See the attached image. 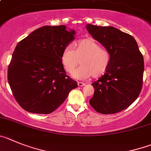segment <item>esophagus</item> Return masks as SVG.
Masks as SVG:
<instances>
[{"label":"esophagus","mask_w":151,"mask_h":151,"mask_svg":"<svg viewBox=\"0 0 151 151\" xmlns=\"http://www.w3.org/2000/svg\"><path fill=\"white\" fill-rule=\"evenodd\" d=\"M85 84L84 82H81V81H78V87H83L85 86Z\"/></svg>","instance_id":"obj_1"}]
</instances>
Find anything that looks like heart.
<instances>
[{"label":"heart","mask_w":151,"mask_h":151,"mask_svg":"<svg viewBox=\"0 0 151 151\" xmlns=\"http://www.w3.org/2000/svg\"><path fill=\"white\" fill-rule=\"evenodd\" d=\"M76 79H86L92 76L94 78L106 73L111 61V55L106 48L92 38H87L74 44V48L66 47L60 55V62L66 73H72Z\"/></svg>","instance_id":"1"}]
</instances>
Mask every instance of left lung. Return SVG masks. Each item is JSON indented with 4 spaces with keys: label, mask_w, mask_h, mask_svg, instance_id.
Returning <instances> with one entry per match:
<instances>
[{
    "label": "left lung",
    "mask_w": 151,
    "mask_h": 151,
    "mask_svg": "<svg viewBox=\"0 0 151 151\" xmlns=\"http://www.w3.org/2000/svg\"><path fill=\"white\" fill-rule=\"evenodd\" d=\"M88 33L109 52L111 61L104 75L92 84L90 105L97 112L114 114L129 107L142 87L144 58L135 39L112 26L87 24Z\"/></svg>",
    "instance_id": "left-lung-1"
}]
</instances>
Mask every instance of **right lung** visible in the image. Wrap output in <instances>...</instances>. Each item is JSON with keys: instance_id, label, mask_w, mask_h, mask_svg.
<instances>
[{"instance_id": "1", "label": "right lung", "mask_w": 151, "mask_h": 151, "mask_svg": "<svg viewBox=\"0 0 151 151\" xmlns=\"http://www.w3.org/2000/svg\"><path fill=\"white\" fill-rule=\"evenodd\" d=\"M76 30L66 25H45L18 43L8 67V82L21 107L28 112L50 114L78 85L66 76L60 62Z\"/></svg>"}]
</instances>
